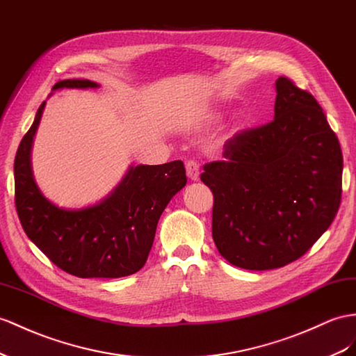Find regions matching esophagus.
Wrapping results in <instances>:
<instances>
[{"instance_id": "34e87169", "label": "esophagus", "mask_w": 356, "mask_h": 356, "mask_svg": "<svg viewBox=\"0 0 356 356\" xmlns=\"http://www.w3.org/2000/svg\"><path fill=\"white\" fill-rule=\"evenodd\" d=\"M186 175L191 181H197L200 179V165L197 161H188L186 162Z\"/></svg>"}]
</instances>
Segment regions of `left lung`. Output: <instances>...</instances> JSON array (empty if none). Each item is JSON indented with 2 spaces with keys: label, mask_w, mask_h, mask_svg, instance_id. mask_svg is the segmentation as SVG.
I'll list each match as a JSON object with an SVG mask.
<instances>
[{
  "label": "left lung",
  "mask_w": 356,
  "mask_h": 356,
  "mask_svg": "<svg viewBox=\"0 0 356 356\" xmlns=\"http://www.w3.org/2000/svg\"><path fill=\"white\" fill-rule=\"evenodd\" d=\"M275 115L225 143L206 163L212 236L232 265L250 270L298 260L327 230L341 200L343 154L323 109L289 78L275 81Z\"/></svg>",
  "instance_id": "1"
}]
</instances>
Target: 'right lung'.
I'll return each mask as SVG.
<instances>
[{"label":"right lung","mask_w":356,"mask_h":356,"mask_svg":"<svg viewBox=\"0 0 356 356\" xmlns=\"http://www.w3.org/2000/svg\"><path fill=\"white\" fill-rule=\"evenodd\" d=\"M97 87L95 81L65 79L52 91ZM44 105L39 106L15 158V203L24 232L54 265L72 275H132L149 257L163 209L186 185L184 162L131 165L120 184L99 203L58 207L42 194L31 168V147Z\"/></svg>","instance_id":"obj_1"}]
</instances>
